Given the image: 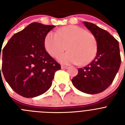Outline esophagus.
Masks as SVG:
<instances>
[{
	"mask_svg": "<svg viewBox=\"0 0 125 125\" xmlns=\"http://www.w3.org/2000/svg\"><path fill=\"white\" fill-rule=\"evenodd\" d=\"M68 66H61V69H68Z\"/></svg>",
	"mask_w": 125,
	"mask_h": 125,
	"instance_id": "obj_1",
	"label": "esophagus"
}]
</instances>
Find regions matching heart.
Returning <instances> with one entry per match:
<instances>
[{
    "label": "heart",
    "instance_id": "obj_1",
    "mask_svg": "<svg viewBox=\"0 0 125 125\" xmlns=\"http://www.w3.org/2000/svg\"><path fill=\"white\" fill-rule=\"evenodd\" d=\"M44 45L47 53L54 57L59 56L67 46L69 51L58 58L64 64H88L94 58L97 51L95 37L77 25L64 26L56 33L49 32L44 38Z\"/></svg>",
    "mask_w": 125,
    "mask_h": 125
}]
</instances>
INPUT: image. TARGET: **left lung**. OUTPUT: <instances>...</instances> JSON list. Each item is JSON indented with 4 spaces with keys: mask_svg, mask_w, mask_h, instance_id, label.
<instances>
[{
    "mask_svg": "<svg viewBox=\"0 0 125 125\" xmlns=\"http://www.w3.org/2000/svg\"><path fill=\"white\" fill-rule=\"evenodd\" d=\"M83 23L95 37L96 56L89 64L78 69L71 81L81 92L94 94L104 91L114 80L121 64L120 47L118 41L106 31L93 23Z\"/></svg>",
    "mask_w": 125,
    "mask_h": 125,
    "instance_id": "8db88e82",
    "label": "left lung"
}]
</instances>
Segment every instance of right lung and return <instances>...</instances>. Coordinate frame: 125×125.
I'll return each mask as SVG.
<instances>
[{
  "label": "right lung",
  "instance_id": "1",
  "mask_svg": "<svg viewBox=\"0 0 125 125\" xmlns=\"http://www.w3.org/2000/svg\"><path fill=\"white\" fill-rule=\"evenodd\" d=\"M55 27L31 23L14 34L3 49L2 72L11 88L22 96L44 93L51 86L55 72L61 69L44 45L46 34Z\"/></svg>",
  "mask_w": 125,
  "mask_h": 125
}]
</instances>
